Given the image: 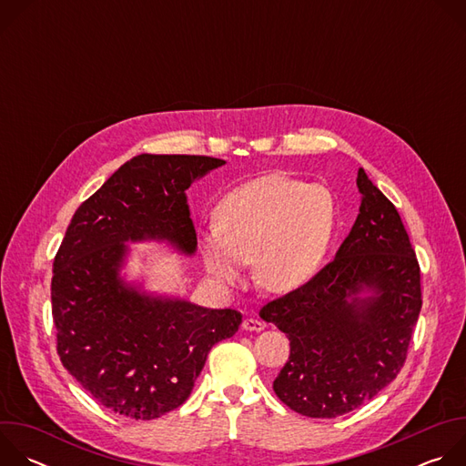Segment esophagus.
Here are the masks:
<instances>
[{
    "label": "esophagus",
    "instance_id": "esophagus-1",
    "mask_svg": "<svg viewBox=\"0 0 466 466\" xmlns=\"http://www.w3.org/2000/svg\"><path fill=\"white\" fill-rule=\"evenodd\" d=\"M241 326L247 331H261L265 328V324L261 320H258V319H245Z\"/></svg>",
    "mask_w": 466,
    "mask_h": 466
}]
</instances>
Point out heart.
Listing matches in <instances>:
<instances>
[{"instance_id":"b5f03b06","label":"heart","mask_w":466,"mask_h":466,"mask_svg":"<svg viewBox=\"0 0 466 466\" xmlns=\"http://www.w3.org/2000/svg\"><path fill=\"white\" fill-rule=\"evenodd\" d=\"M336 228L338 203L328 186L268 175L223 198L198 248L208 273L225 286L243 284L247 265H258L263 288L289 293L319 273Z\"/></svg>"}]
</instances>
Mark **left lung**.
Returning <instances> with one entry per match:
<instances>
[{"label": "left lung", "instance_id": "obj_1", "mask_svg": "<svg viewBox=\"0 0 466 466\" xmlns=\"http://www.w3.org/2000/svg\"><path fill=\"white\" fill-rule=\"evenodd\" d=\"M361 207L336 258L259 309L289 339L273 389L293 411L336 419L369 402L404 367L422 293L420 268L394 205L360 167Z\"/></svg>", "mask_w": 466, "mask_h": 466}]
</instances>
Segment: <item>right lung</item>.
Masks as SVG:
<instances>
[{"mask_svg":"<svg viewBox=\"0 0 466 466\" xmlns=\"http://www.w3.org/2000/svg\"><path fill=\"white\" fill-rule=\"evenodd\" d=\"M198 155H138L77 208L53 261L51 308L62 365L106 410L153 420L182 406L208 352L241 313L127 284V243L197 248L186 189L223 166Z\"/></svg>","mask_w":466,"mask_h":466,"instance_id":"add662e5","label":"right lung"}]
</instances>
